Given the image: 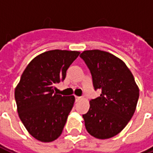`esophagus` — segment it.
Listing matches in <instances>:
<instances>
[{
  "label": "esophagus",
  "instance_id": "obj_1",
  "mask_svg": "<svg viewBox=\"0 0 153 153\" xmlns=\"http://www.w3.org/2000/svg\"><path fill=\"white\" fill-rule=\"evenodd\" d=\"M80 99H81V97H75V102H78Z\"/></svg>",
  "mask_w": 153,
  "mask_h": 153
}]
</instances>
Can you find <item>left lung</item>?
I'll use <instances>...</instances> for the list:
<instances>
[{"mask_svg":"<svg viewBox=\"0 0 153 153\" xmlns=\"http://www.w3.org/2000/svg\"><path fill=\"white\" fill-rule=\"evenodd\" d=\"M80 57L92 74L94 88L102 90L100 97L90 101L88 111L83 115L87 131L98 139L112 138L132 118L139 88L125 62L113 54L88 50Z\"/></svg>","mask_w":153,"mask_h":153,"instance_id":"1","label":"left lung"}]
</instances>
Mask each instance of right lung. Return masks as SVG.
Listing matches in <instances>:
<instances>
[{
  "instance_id": "add662e5",
  "label": "right lung",
  "mask_w": 153,
  "mask_h": 153,
  "mask_svg": "<svg viewBox=\"0 0 153 153\" xmlns=\"http://www.w3.org/2000/svg\"><path fill=\"white\" fill-rule=\"evenodd\" d=\"M79 53L47 51L34 57L22 74L15 89L17 111L26 129L38 141L52 142L63 131L75 98L60 96L54 89Z\"/></svg>"
}]
</instances>
